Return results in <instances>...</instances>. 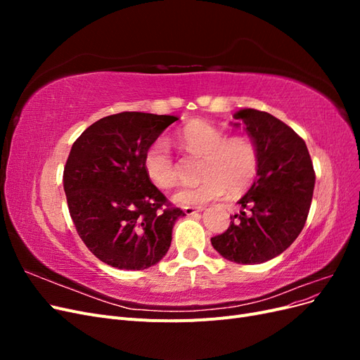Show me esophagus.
I'll list each match as a JSON object with an SVG mask.
<instances>
[{
	"instance_id": "obj_1",
	"label": "esophagus",
	"mask_w": 360,
	"mask_h": 360,
	"mask_svg": "<svg viewBox=\"0 0 360 360\" xmlns=\"http://www.w3.org/2000/svg\"><path fill=\"white\" fill-rule=\"evenodd\" d=\"M183 212L188 216H191V214H195L198 212H202V207H183Z\"/></svg>"
}]
</instances>
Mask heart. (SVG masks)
<instances>
[{"label":"heart","instance_id":"heart-1","mask_svg":"<svg viewBox=\"0 0 360 360\" xmlns=\"http://www.w3.org/2000/svg\"><path fill=\"white\" fill-rule=\"evenodd\" d=\"M179 146L193 158H202L200 176L193 188L181 189L174 200L181 205H202L230 195L245 192L259 169V148L248 135L228 136L224 129L207 122H192L177 135ZM144 169L151 183L160 189L179 184V171L167 139L159 138L144 153Z\"/></svg>","mask_w":360,"mask_h":360}]
</instances>
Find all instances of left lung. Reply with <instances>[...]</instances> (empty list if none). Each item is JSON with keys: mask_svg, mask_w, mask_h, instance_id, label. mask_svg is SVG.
Returning <instances> with one entry per match:
<instances>
[{"mask_svg": "<svg viewBox=\"0 0 360 360\" xmlns=\"http://www.w3.org/2000/svg\"><path fill=\"white\" fill-rule=\"evenodd\" d=\"M259 148V169L238 201L228 230L212 237L213 248L237 264H259L278 257L303 230L312 201L315 171L304 141L264 111L234 114Z\"/></svg>", "mask_w": 360, "mask_h": 360, "instance_id": "8db88e82", "label": "left lung"}]
</instances>
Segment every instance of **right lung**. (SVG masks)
<instances>
[{"instance_id":"1","label":"right lung","mask_w":360,"mask_h":360,"mask_svg":"<svg viewBox=\"0 0 360 360\" xmlns=\"http://www.w3.org/2000/svg\"><path fill=\"white\" fill-rule=\"evenodd\" d=\"M174 115L120 112L97 120L75 141L63 184L76 231L108 266L144 270L168 252L174 207L144 169V153Z\"/></svg>"}]
</instances>
